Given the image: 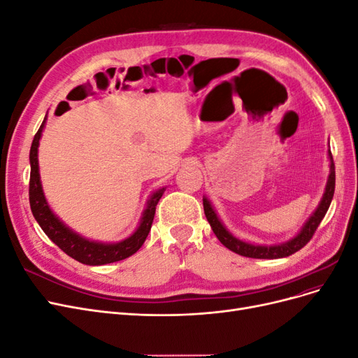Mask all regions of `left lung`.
<instances>
[{
  "mask_svg": "<svg viewBox=\"0 0 358 358\" xmlns=\"http://www.w3.org/2000/svg\"><path fill=\"white\" fill-rule=\"evenodd\" d=\"M331 164H330V176H329V182L326 187V192H324L322 200L318 206V209L315 210L309 221L303 227V230L287 243L282 245H276V246H259V245H249L246 242H242L239 239H236L229 231L225 230V227L221 224V221L216 216L215 210L212 209L210 203L208 201V199H203V208H204V215L208 218L212 230L215 233V236L218 237V241L225 246L229 248L230 251L239 254L242 257H249V258H263V259H275V258H284V257H289L294 252L300 251L303 246H306L308 242L312 239V236L315 234L320 222L322 221L324 216H326L330 203L333 199L334 194V183H336V175H334V164H333V158L331 154L329 152Z\"/></svg>",
  "mask_w": 358,
  "mask_h": 358,
  "instance_id": "left-lung-1",
  "label": "left lung"
}]
</instances>
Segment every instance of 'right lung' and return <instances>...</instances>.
I'll return each mask as SVG.
<instances>
[{
    "label": "right lung",
    "instance_id": "right-lung-1",
    "mask_svg": "<svg viewBox=\"0 0 358 358\" xmlns=\"http://www.w3.org/2000/svg\"><path fill=\"white\" fill-rule=\"evenodd\" d=\"M46 117L43 124L40 125L38 131L32 140L31 150H29V162H31V175H29V206L31 212L34 215L36 221L41 227V230L46 233L49 239L55 243L61 251L66 252L69 257L74 258L76 262L88 266H103L115 262H121V259L128 258L129 255L136 254L140 246L146 241V237L150 231V227L154 222L157 204L162 196L164 189L157 191L150 200L148 201V208L143 213L142 222H140L138 229L133 236L128 239L113 243V245H103L95 243L83 239L69 230L55 215H53L46 203L45 196H43L40 175H38V159H37V149H38V140L41 137L43 127H45Z\"/></svg>",
    "mask_w": 358,
    "mask_h": 358
}]
</instances>
